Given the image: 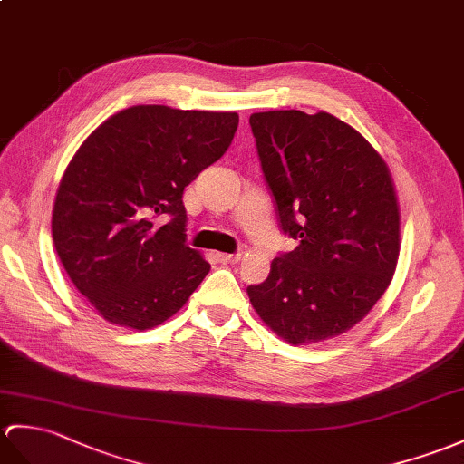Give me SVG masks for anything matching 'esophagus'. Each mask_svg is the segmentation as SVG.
Wrapping results in <instances>:
<instances>
[{"instance_id":"34e87169","label":"esophagus","mask_w":464,"mask_h":464,"mask_svg":"<svg viewBox=\"0 0 464 464\" xmlns=\"http://www.w3.org/2000/svg\"><path fill=\"white\" fill-rule=\"evenodd\" d=\"M241 258V253H218V261L227 265V263H237Z\"/></svg>"}]
</instances>
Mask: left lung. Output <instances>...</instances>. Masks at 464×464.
I'll use <instances>...</instances> for the list:
<instances>
[{
	"label": "left lung",
	"instance_id": "left-lung-1",
	"mask_svg": "<svg viewBox=\"0 0 464 464\" xmlns=\"http://www.w3.org/2000/svg\"><path fill=\"white\" fill-rule=\"evenodd\" d=\"M256 154L281 231L298 241L246 286L265 324L290 343L350 330L390 286L400 208L382 156L328 112H255Z\"/></svg>",
	"mask_w": 464,
	"mask_h": 464
}]
</instances>
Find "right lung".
Segmentation results:
<instances>
[{
  "mask_svg": "<svg viewBox=\"0 0 464 464\" xmlns=\"http://www.w3.org/2000/svg\"><path fill=\"white\" fill-rule=\"evenodd\" d=\"M237 112L130 106L84 140L64 171L53 241L99 314L154 328L188 303L211 265L186 243L183 189L218 161Z\"/></svg>",
  "mask_w": 464,
  "mask_h": 464,
  "instance_id": "1",
  "label": "right lung"
}]
</instances>
